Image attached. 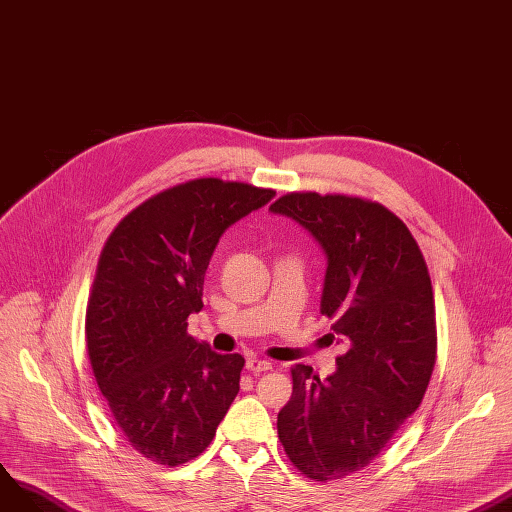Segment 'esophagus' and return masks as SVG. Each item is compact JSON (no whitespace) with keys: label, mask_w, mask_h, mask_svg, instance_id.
Segmentation results:
<instances>
[{"label":"esophagus","mask_w":512,"mask_h":512,"mask_svg":"<svg viewBox=\"0 0 512 512\" xmlns=\"http://www.w3.org/2000/svg\"><path fill=\"white\" fill-rule=\"evenodd\" d=\"M246 369H248L250 373L258 375V373H266V371H271V369H273V364H271L269 360H260V358H248V362H246Z\"/></svg>","instance_id":"1"}]
</instances>
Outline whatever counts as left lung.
I'll return each mask as SVG.
<instances>
[{"instance_id": "left-lung-1", "label": "left lung", "mask_w": 512, "mask_h": 512, "mask_svg": "<svg viewBox=\"0 0 512 512\" xmlns=\"http://www.w3.org/2000/svg\"><path fill=\"white\" fill-rule=\"evenodd\" d=\"M269 210L321 246V314L346 346L327 379L308 364L291 369L279 440L306 477L342 479L371 465L427 392L437 344L427 264L408 227L377 202L306 191Z\"/></svg>"}]
</instances>
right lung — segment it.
Masks as SVG:
<instances>
[{"label":"right lung","instance_id":"obj_1","mask_svg":"<svg viewBox=\"0 0 512 512\" xmlns=\"http://www.w3.org/2000/svg\"><path fill=\"white\" fill-rule=\"evenodd\" d=\"M275 198L221 179L170 187L108 237L87 306L97 387L127 442L158 465L200 456L239 392L243 360L187 335L221 235Z\"/></svg>","mask_w":512,"mask_h":512}]
</instances>
